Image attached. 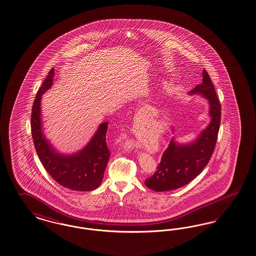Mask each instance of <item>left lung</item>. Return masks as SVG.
I'll list each match as a JSON object with an SVG mask.
<instances>
[{"mask_svg": "<svg viewBox=\"0 0 256 256\" xmlns=\"http://www.w3.org/2000/svg\"><path fill=\"white\" fill-rule=\"evenodd\" d=\"M202 76V84L190 90L189 95L202 96L208 100L210 122L192 142L184 144L176 142V138L170 140L158 170L144 182L154 192H166L185 186L198 176L212 158L220 127L221 105L205 69Z\"/></svg>", "mask_w": 256, "mask_h": 256, "instance_id": "left-lung-1", "label": "left lung"}]
</instances>
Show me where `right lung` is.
Listing matches in <instances>:
<instances>
[{
	"label": "right lung",
	"instance_id": "1",
	"mask_svg": "<svg viewBox=\"0 0 256 256\" xmlns=\"http://www.w3.org/2000/svg\"><path fill=\"white\" fill-rule=\"evenodd\" d=\"M54 68L38 89L31 113V131L38 158L48 174L67 189L86 192L96 190L104 180L105 168L110 158L106 144L108 122L100 124L86 146L74 154H62L53 147L42 129L40 110L42 96L53 84Z\"/></svg>",
	"mask_w": 256,
	"mask_h": 256
}]
</instances>
